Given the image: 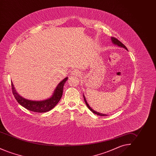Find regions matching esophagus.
<instances>
[{
  "label": "esophagus",
  "mask_w": 156,
  "mask_h": 156,
  "mask_svg": "<svg viewBox=\"0 0 156 156\" xmlns=\"http://www.w3.org/2000/svg\"><path fill=\"white\" fill-rule=\"evenodd\" d=\"M80 72L78 71V70H77V69H75V70H73V71H71V74L72 76H79L80 75Z\"/></svg>",
  "instance_id": "1"
}]
</instances>
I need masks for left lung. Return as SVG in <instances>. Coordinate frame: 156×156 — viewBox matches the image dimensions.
Masks as SVG:
<instances>
[{"label":"left lung","mask_w":156,"mask_h":156,"mask_svg":"<svg viewBox=\"0 0 156 156\" xmlns=\"http://www.w3.org/2000/svg\"><path fill=\"white\" fill-rule=\"evenodd\" d=\"M111 40L112 42V43H113V44L116 45H118V47H120L124 48L125 49H126V50L127 51V48H126V46H125V45L123 44H122L120 41H119V40L117 39V38H115V37H111ZM83 99H84V101H85V104H86L87 106V107L89 108V110H90V111L94 113H95V114H96V115H99V116H108V115H106V114H103V113H101L98 112L94 111V109H92L90 107L89 104H88V102H87V100H86V98H85V97L83 94Z\"/></svg>","instance_id":"8db88e82"}]
</instances>
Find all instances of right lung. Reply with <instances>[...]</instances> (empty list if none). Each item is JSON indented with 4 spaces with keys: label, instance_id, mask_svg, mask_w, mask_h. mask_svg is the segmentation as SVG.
I'll list each match as a JSON object with an SVG mask.
<instances>
[{
    "label": "right lung",
    "instance_id": "1",
    "mask_svg": "<svg viewBox=\"0 0 156 156\" xmlns=\"http://www.w3.org/2000/svg\"><path fill=\"white\" fill-rule=\"evenodd\" d=\"M68 78V77H66L61 81L59 82V83L57 85L56 88L54 89L52 95L44 100L32 101L23 98L17 92L16 90L15 89L14 85L12 81L13 94L19 104L30 111L38 113H44L50 111L56 106V105L58 103L59 100L61 99L62 95L64 85L66 82L67 81Z\"/></svg>",
    "mask_w": 156,
    "mask_h": 156
}]
</instances>
